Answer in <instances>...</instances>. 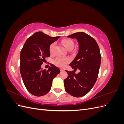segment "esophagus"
Instances as JSON below:
<instances>
[{
    "label": "esophagus",
    "instance_id": "34e87169",
    "mask_svg": "<svg viewBox=\"0 0 124 124\" xmlns=\"http://www.w3.org/2000/svg\"><path fill=\"white\" fill-rule=\"evenodd\" d=\"M60 70H61V72H63V71H64V70L63 69H60Z\"/></svg>",
    "mask_w": 124,
    "mask_h": 124
}]
</instances>
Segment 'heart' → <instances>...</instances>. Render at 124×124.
I'll use <instances>...</instances> for the list:
<instances>
[{
  "instance_id": "heart-1",
  "label": "heart",
  "mask_w": 124,
  "mask_h": 124,
  "mask_svg": "<svg viewBox=\"0 0 124 124\" xmlns=\"http://www.w3.org/2000/svg\"><path fill=\"white\" fill-rule=\"evenodd\" d=\"M62 43L63 46L67 50H69L70 48H73L74 46V43L72 40L69 38H66L62 41ZM55 46V43H52L49 47V50L51 54L54 53V49ZM69 62V59L67 58L62 57H57L53 60V63L54 65L61 68L64 67L67 63Z\"/></svg>"
}]
</instances>
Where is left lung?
Returning a JSON list of instances; mask_svg holds the SVG:
<instances>
[{
    "instance_id": "left-lung-1",
    "label": "left lung",
    "mask_w": 124,
    "mask_h": 124,
    "mask_svg": "<svg viewBox=\"0 0 124 124\" xmlns=\"http://www.w3.org/2000/svg\"><path fill=\"white\" fill-rule=\"evenodd\" d=\"M78 40V52L70 63L72 69L80 72L66 71L68 77L64 80L65 91L76 97L84 96L91 91L98 78L101 63L100 49L96 40L84 32H78L68 36Z\"/></svg>"
}]
</instances>
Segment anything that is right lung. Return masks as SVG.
I'll return each mask as SVG.
<instances>
[{
    "label": "right lung",
    "instance_id": "1",
    "mask_svg": "<svg viewBox=\"0 0 124 124\" xmlns=\"http://www.w3.org/2000/svg\"><path fill=\"white\" fill-rule=\"evenodd\" d=\"M59 37H51L41 31L35 33L26 41L21 51L20 72L27 91L35 96H42L49 92L53 78L60 73L58 67L51 65L47 70L41 66L50 57L51 44Z\"/></svg>",
    "mask_w": 124,
    "mask_h": 124
}]
</instances>
